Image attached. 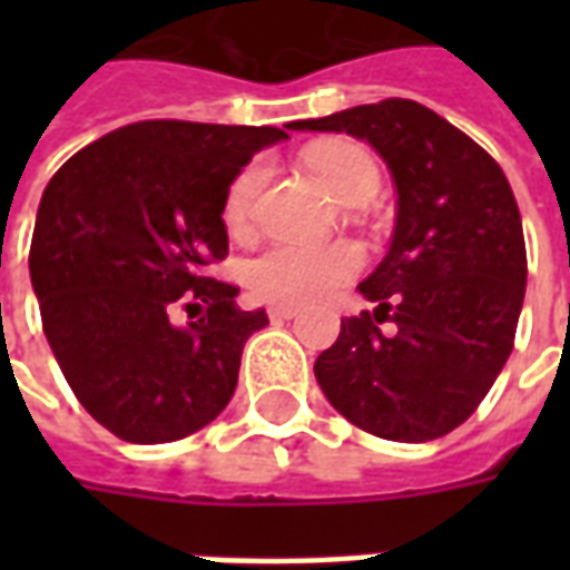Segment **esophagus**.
I'll list each match as a JSON object with an SVG mask.
<instances>
[{"instance_id": "obj_1", "label": "esophagus", "mask_w": 570, "mask_h": 570, "mask_svg": "<svg viewBox=\"0 0 570 570\" xmlns=\"http://www.w3.org/2000/svg\"><path fill=\"white\" fill-rule=\"evenodd\" d=\"M268 317H272V321H293V317H296V308L277 305V308H268Z\"/></svg>"}]
</instances>
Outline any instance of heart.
Wrapping results in <instances>:
<instances>
[{"label":"heart","instance_id":"obj_1","mask_svg":"<svg viewBox=\"0 0 570 570\" xmlns=\"http://www.w3.org/2000/svg\"><path fill=\"white\" fill-rule=\"evenodd\" d=\"M311 174L317 176L330 195L345 207L370 204L379 188L382 174L366 149L354 142H323L305 155ZM265 164H247L232 179L225 191L223 219L232 232H244L253 216V204L265 186ZM360 253L351 244H293L281 240L262 249L247 265V284L253 296L272 305H308L317 298L330 296L333 289L345 286L360 272Z\"/></svg>","mask_w":570,"mask_h":570}]
</instances>
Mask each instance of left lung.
I'll list each match as a JSON object with an SVG mask.
<instances>
[{
	"label": "left lung",
	"mask_w": 570,
	"mask_h": 570,
	"mask_svg": "<svg viewBox=\"0 0 570 570\" xmlns=\"http://www.w3.org/2000/svg\"><path fill=\"white\" fill-rule=\"evenodd\" d=\"M293 130L370 142L396 188L391 249L357 286L379 308L345 317L314 363L335 412L382 440L428 442L464 424L513 351L525 237L489 151L415 100L354 106ZM397 323L384 336L377 323Z\"/></svg>",
	"instance_id": "left-lung-1"
}]
</instances>
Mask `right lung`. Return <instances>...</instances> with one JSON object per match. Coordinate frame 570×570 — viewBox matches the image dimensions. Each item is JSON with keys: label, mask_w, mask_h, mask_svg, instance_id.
Masks as SVG:
<instances>
[{"label": "right lung", "mask_w": 570, "mask_h": 570, "mask_svg": "<svg viewBox=\"0 0 570 570\" xmlns=\"http://www.w3.org/2000/svg\"><path fill=\"white\" fill-rule=\"evenodd\" d=\"M286 137L137 121L76 151L45 186L30 247L45 338L81 406L125 442L183 440L235 394L244 345L268 314L237 308V286L207 265L228 253L232 179Z\"/></svg>", "instance_id": "obj_1"}]
</instances>
